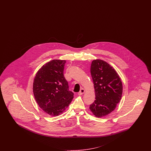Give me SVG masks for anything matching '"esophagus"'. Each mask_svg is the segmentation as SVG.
<instances>
[{
    "label": "esophagus",
    "mask_w": 151,
    "mask_h": 151,
    "mask_svg": "<svg viewBox=\"0 0 151 151\" xmlns=\"http://www.w3.org/2000/svg\"><path fill=\"white\" fill-rule=\"evenodd\" d=\"M85 90L83 89V88H81V90H80V92H78V95H83L84 93H85Z\"/></svg>",
    "instance_id": "obj_1"
}]
</instances>
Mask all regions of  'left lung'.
I'll use <instances>...</instances> for the list:
<instances>
[{
    "mask_svg": "<svg viewBox=\"0 0 151 151\" xmlns=\"http://www.w3.org/2000/svg\"><path fill=\"white\" fill-rule=\"evenodd\" d=\"M91 75L95 91V100L90 109L97 117L110 114L119 102L122 95V83L118 73L105 61L92 62Z\"/></svg>",
    "mask_w": 151,
    "mask_h": 151,
    "instance_id": "obj_1",
    "label": "left lung"
}]
</instances>
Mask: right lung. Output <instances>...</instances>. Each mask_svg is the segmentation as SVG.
Masks as SVG:
<instances>
[{"label":"right lung","mask_w":151,"mask_h":151,"mask_svg":"<svg viewBox=\"0 0 151 151\" xmlns=\"http://www.w3.org/2000/svg\"><path fill=\"white\" fill-rule=\"evenodd\" d=\"M65 60H53L40 69L33 82V92L38 105L51 116L62 114L73 99L64 75Z\"/></svg>","instance_id":"obj_1"}]
</instances>
